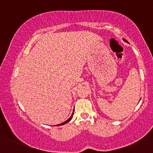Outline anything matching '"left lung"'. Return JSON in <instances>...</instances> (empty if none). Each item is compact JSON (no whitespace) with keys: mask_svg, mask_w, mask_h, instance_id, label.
Instances as JSON below:
<instances>
[{"mask_svg":"<svg viewBox=\"0 0 153 153\" xmlns=\"http://www.w3.org/2000/svg\"><path fill=\"white\" fill-rule=\"evenodd\" d=\"M123 40H124L125 42H127V43H128V42H127V40H126V39H123Z\"/></svg>","mask_w":153,"mask_h":153,"instance_id":"1","label":"left lung"}]
</instances>
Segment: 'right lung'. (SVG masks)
<instances>
[{"label": "right lung", "mask_w": 153, "mask_h": 153, "mask_svg": "<svg viewBox=\"0 0 153 153\" xmlns=\"http://www.w3.org/2000/svg\"><path fill=\"white\" fill-rule=\"evenodd\" d=\"M74 112V111H73ZM72 117H73V113H72V116H70V118H69V119H68V120H67L66 121H65V122H63L62 123H60V124H58V125H56V126H60V125H65V124H66V123H68V122H70V121L71 120V119L72 118Z\"/></svg>", "instance_id": "add662e5"}]
</instances>
